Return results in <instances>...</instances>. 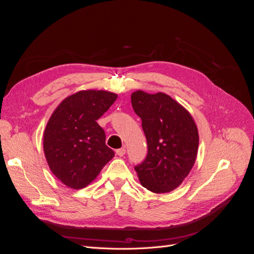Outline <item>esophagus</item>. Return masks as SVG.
Returning a JSON list of instances; mask_svg holds the SVG:
<instances>
[{"label": "esophagus", "instance_id": "esophagus-1", "mask_svg": "<svg viewBox=\"0 0 254 254\" xmlns=\"http://www.w3.org/2000/svg\"><path fill=\"white\" fill-rule=\"evenodd\" d=\"M126 153V148L125 147H122V148H120V149H117V155L119 156V157H123Z\"/></svg>", "mask_w": 254, "mask_h": 254}]
</instances>
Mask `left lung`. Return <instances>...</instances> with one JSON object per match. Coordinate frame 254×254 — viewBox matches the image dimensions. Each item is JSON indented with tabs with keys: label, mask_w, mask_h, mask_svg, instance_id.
<instances>
[{
	"label": "left lung",
	"mask_w": 254,
	"mask_h": 254,
	"mask_svg": "<svg viewBox=\"0 0 254 254\" xmlns=\"http://www.w3.org/2000/svg\"><path fill=\"white\" fill-rule=\"evenodd\" d=\"M134 112L142 120L148 152L134 166L142 186L153 193H168L178 188L193 167L199 135L187 109L164 93L131 94Z\"/></svg>",
	"instance_id": "1"
}]
</instances>
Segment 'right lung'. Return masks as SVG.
<instances>
[{"label": "right lung", "mask_w": 254, "mask_h": 254, "mask_svg": "<svg viewBox=\"0 0 254 254\" xmlns=\"http://www.w3.org/2000/svg\"><path fill=\"white\" fill-rule=\"evenodd\" d=\"M117 98L107 91H79L52 114L43 136L44 155L52 173L66 187H87L114 157L96 121Z\"/></svg>", "instance_id": "add662e5"}]
</instances>
